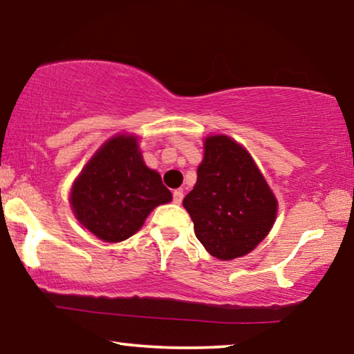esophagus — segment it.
Returning <instances> with one entry per match:
<instances>
[{"label":"esophagus","mask_w":354,"mask_h":354,"mask_svg":"<svg viewBox=\"0 0 354 354\" xmlns=\"http://www.w3.org/2000/svg\"><path fill=\"white\" fill-rule=\"evenodd\" d=\"M172 199L176 204H182V199H183V192L182 189H176V192L172 193Z\"/></svg>","instance_id":"obj_1"}]
</instances>
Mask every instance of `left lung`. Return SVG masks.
I'll use <instances>...</instances> for the list:
<instances>
[{
	"label": "left lung",
	"instance_id": "1",
	"mask_svg": "<svg viewBox=\"0 0 354 354\" xmlns=\"http://www.w3.org/2000/svg\"><path fill=\"white\" fill-rule=\"evenodd\" d=\"M183 207L207 252L233 260L270 233L278 201L244 147L228 136H209L196 185L183 198Z\"/></svg>",
	"mask_w": 354,
	"mask_h": 354
}]
</instances>
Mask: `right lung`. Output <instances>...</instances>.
Wrapping results in <instances>:
<instances>
[{
	"label": "right lung",
	"instance_id": "add662e5",
	"mask_svg": "<svg viewBox=\"0 0 354 354\" xmlns=\"http://www.w3.org/2000/svg\"><path fill=\"white\" fill-rule=\"evenodd\" d=\"M172 194L161 176L143 162L136 136L106 140L76 178L70 204L78 222L105 243L139 232L153 209Z\"/></svg>",
	"mask_w": 354,
	"mask_h": 354
}]
</instances>
